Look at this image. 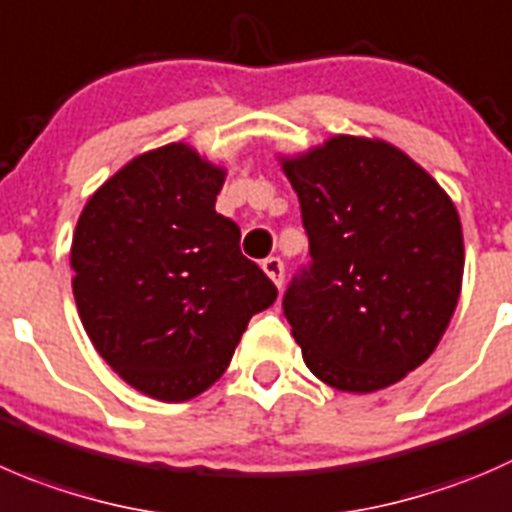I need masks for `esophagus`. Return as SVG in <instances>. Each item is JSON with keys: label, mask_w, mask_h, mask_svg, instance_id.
I'll use <instances>...</instances> for the list:
<instances>
[{"label": "esophagus", "mask_w": 512, "mask_h": 512, "mask_svg": "<svg viewBox=\"0 0 512 512\" xmlns=\"http://www.w3.org/2000/svg\"><path fill=\"white\" fill-rule=\"evenodd\" d=\"M262 270L267 272V277H270L277 287H282V282H285V265H282L280 257H267V260L262 262Z\"/></svg>", "instance_id": "34e87169"}]
</instances>
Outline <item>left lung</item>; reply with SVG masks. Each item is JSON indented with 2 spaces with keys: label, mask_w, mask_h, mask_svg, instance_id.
I'll list each match as a JSON object with an SVG mask.
<instances>
[{
  "label": "left lung",
  "mask_w": 512,
  "mask_h": 512,
  "mask_svg": "<svg viewBox=\"0 0 512 512\" xmlns=\"http://www.w3.org/2000/svg\"><path fill=\"white\" fill-rule=\"evenodd\" d=\"M310 262L282 295L307 367L347 393L403 380L438 347L463 282L450 197L385 142L332 137L285 162Z\"/></svg>",
  "instance_id": "1"
}]
</instances>
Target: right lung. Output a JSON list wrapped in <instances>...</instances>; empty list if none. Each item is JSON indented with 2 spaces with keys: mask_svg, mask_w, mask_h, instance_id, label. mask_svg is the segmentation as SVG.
Here are the masks:
<instances>
[{
  "mask_svg": "<svg viewBox=\"0 0 512 512\" xmlns=\"http://www.w3.org/2000/svg\"><path fill=\"white\" fill-rule=\"evenodd\" d=\"M222 170L187 145L137 157L82 210L72 290L89 340L132 388L165 403L227 370L252 315L277 287L215 210Z\"/></svg>",
  "mask_w": 512,
  "mask_h": 512,
  "instance_id": "obj_1",
  "label": "right lung"
}]
</instances>
